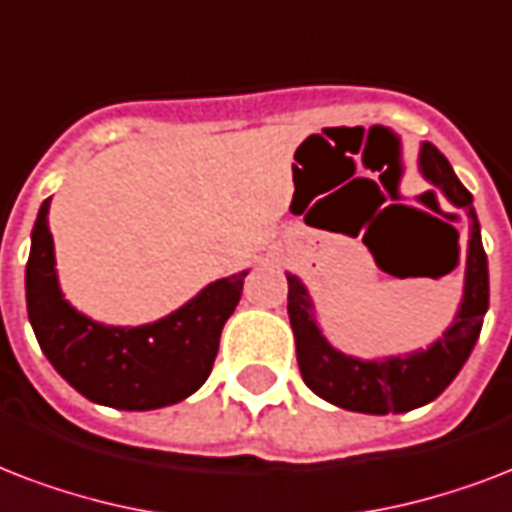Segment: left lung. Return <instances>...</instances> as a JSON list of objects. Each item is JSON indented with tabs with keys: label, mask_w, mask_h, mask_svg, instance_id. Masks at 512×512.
Segmentation results:
<instances>
[{
	"label": "left lung",
	"mask_w": 512,
	"mask_h": 512,
	"mask_svg": "<svg viewBox=\"0 0 512 512\" xmlns=\"http://www.w3.org/2000/svg\"><path fill=\"white\" fill-rule=\"evenodd\" d=\"M419 171L456 209L467 212L470 220L462 300L456 308L454 322L443 330L438 341L411 354H392L376 360L343 354L322 333L306 284L295 273H287V284H290L287 314L295 333L300 376L314 395L346 411L384 416V413H405L432 403L467 362L481 335L483 317L489 311V260L483 252L473 195L459 182L446 155L435 144H421Z\"/></svg>",
	"instance_id": "1"
}]
</instances>
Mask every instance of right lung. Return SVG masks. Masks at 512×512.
Masks as SVG:
<instances>
[{"mask_svg":"<svg viewBox=\"0 0 512 512\" xmlns=\"http://www.w3.org/2000/svg\"><path fill=\"white\" fill-rule=\"evenodd\" d=\"M50 198L31 230L26 308L39 349L66 384L117 411L166 408L198 392L212 373L220 333L236 311L249 271L206 284L185 306L139 327L85 317L64 298L48 228Z\"/></svg>","mask_w":512,"mask_h":512,"instance_id":"obj_1","label":"right lung"}]
</instances>
